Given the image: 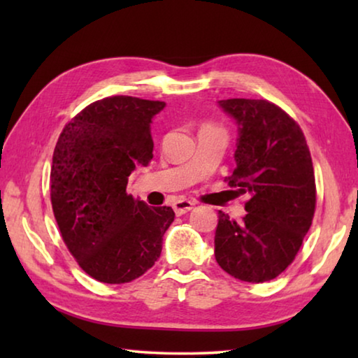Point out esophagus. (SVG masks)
<instances>
[{
    "instance_id": "1",
    "label": "esophagus",
    "mask_w": 358,
    "mask_h": 358,
    "mask_svg": "<svg viewBox=\"0 0 358 358\" xmlns=\"http://www.w3.org/2000/svg\"><path fill=\"white\" fill-rule=\"evenodd\" d=\"M194 205L196 203H192L191 201H177L173 203V210L177 215H185L194 208Z\"/></svg>"
}]
</instances>
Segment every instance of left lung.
<instances>
[{
	"mask_svg": "<svg viewBox=\"0 0 358 358\" xmlns=\"http://www.w3.org/2000/svg\"><path fill=\"white\" fill-rule=\"evenodd\" d=\"M238 124L229 186L248 194L240 222L220 211L215 257L224 271L246 282H265L292 264L316 210L314 169L300 126L265 99H222Z\"/></svg>",
	"mask_w": 358,
	"mask_h": 358,
	"instance_id": "left-lung-1",
	"label": "left lung"
}]
</instances>
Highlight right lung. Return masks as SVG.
<instances>
[{
  "label": "right lung",
  "instance_id": "obj_1",
  "mask_svg": "<svg viewBox=\"0 0 358 358\" xmlns=\"http://www.w3.org/2000/svg\"><path fill=\"white\" fill-rule=\"evenodd\" d=\"M162 101L110 96L77 113L53 151L50 199L66 246L96 281L123 284L161 256L171 207L126 192L129 175L153 159L151 123Z\"/></svg>",
  "mask_w": 358,
  "mask_h": 358
}]
</instances>
